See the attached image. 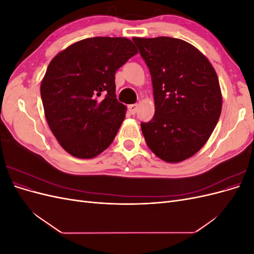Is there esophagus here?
Listing matches in <instances>:
<instances>
[{"label": "esophagus", "mask_w": 254, "mask_h": 254, "mask_svg": "<svg viewBox=\"0 0 254 254\" xmlns=\"http://www.w3.org/2000/svg\"><path fill=\"white\" fill-rule=\"evenodd\" d=\"M128 109H129L130 113H131V114H135V113H136V111H137V105H136V104L129 105Z\"/></svg>", "instance_id": "1"}]
</instances>
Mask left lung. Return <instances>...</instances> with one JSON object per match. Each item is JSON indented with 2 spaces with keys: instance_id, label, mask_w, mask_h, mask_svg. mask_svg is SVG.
<instances>
[{
  "instance_id": "left-lung-1",
  "label": "left lung",
  "mask_w": 254,
  "mask_h": 254,
  "mask_svg": "<svg viewBox=\"0 0 254 254\" xmlns=\"http://www.w3.org/2000/svg\"><path fill=\"white\" fill-rule=\"evenodd\" d=\"M151 75L155 115L141 123L150 150L177 163L209 140L221 112L217 74L193 45L171 37L132 38Z\"/></svg>"
}]
</instances>
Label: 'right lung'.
Masks as SVG:
<instances>
[{
  "instance_id": "1",
  "label": "right lung",
  "mask_w": 254,
  "mask_h": 254,
  "mask_svg": "<svg viewBox=\"0 0 254 254\" xmlns=\"http://www.w3.org/2000/svg\"><path fill=\"white\" fill-rule=\"evenodd\" d=\"M135 54L127 38L94 37L50 63L40 87L44 114L70 155L94 158L113 142L126 111L115 95V73Z\"/></svg>"
}]
</instances>
